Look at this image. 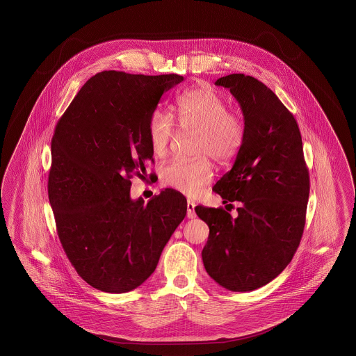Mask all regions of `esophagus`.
<instances>
[{"mask_svg": "<svg viewBox=\"0 0 356 356\" xmlns=\"http://www.w3.org/2000/svg\"><path fill=\"white\" fill-rule=\"evenodd\" d=\"M194 207H195V204L191 200H188V204H186V209H188L186 216H188V218H194V217L197 216Z\"/></svg>", "mask_w": 356, "mask_h": 356, "instance_id": "esophagus-1", "label": "esophagus"}]
</instances>
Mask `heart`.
Here are the masks:
<instances>
[{"label":"heart","mask_w":356,"mask_h":356,"mask_svg":"<svg viewBox=\"0 0 356 356\" xmlns=\"http://www.w3.org/2000/svg\"><path fill=\"white\" fill-rule=\"evenodd\" d=\"M174 120L181 130L197 131L195 159L174 158L161 168L162 182L189 197L200 194L213 176L211 156L218 163L232 161L242 149L245 123L242 115L229 111L225 99L211 87H195L176 97ZM170 114L152 112L147 122V140L156 156H165L175 135Z\"/></svg>","instance_id":"1"}]
</instances>
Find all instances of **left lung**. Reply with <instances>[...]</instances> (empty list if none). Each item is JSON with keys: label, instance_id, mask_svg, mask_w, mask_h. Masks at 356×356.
<instances>
[{"label": "left lung", "instance_id": "obj_1", "mask_svg": "<svg viewBox=\"0 0 356 356\" xmlns=\"http://www.w3.org/2000/svg\"><path fill=\"white\" fill-rule=\"evenodd\" d=\"M242 108L245 139L233 168L215 185L224 209L195 207L207 222L204 269L220 286L250 292L277 277L293 259L304 233L310 193L301 132L293 114L259 79L242 73L217 79Z\"/></svg>", "mask_w": 356, "mask_h": 356}]
</instances>
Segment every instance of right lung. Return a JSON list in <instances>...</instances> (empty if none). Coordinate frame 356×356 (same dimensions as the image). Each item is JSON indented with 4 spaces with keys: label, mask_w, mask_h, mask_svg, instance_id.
<instances>
[{
    "label": "right lung",
    "mask_w": 356,
    "mask_h": 356,
    "mask_svg": "<svg viewBox=\"0 0 356 356\" xmlns=\"http://www.w3.org/2000/svg\"><path fill=\"white\" fill-rule=\"evenodd\" d=\"M182 79L105 70L81 87L56 123L47 184L56 232L79 277L99 291L143 284L186 215V200L174 189L147 203L130 197L132 175L147 174L154 162L147 118Z\"/></svg>",
    "instance_id": "right-lung-1"
}]
</instances>
